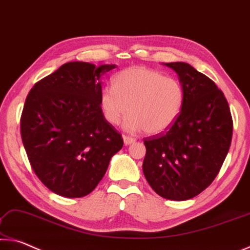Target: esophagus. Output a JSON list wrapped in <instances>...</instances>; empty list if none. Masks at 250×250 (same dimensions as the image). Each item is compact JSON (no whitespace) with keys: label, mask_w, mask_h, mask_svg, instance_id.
Instances as JSON below:
<instances>
[{"label":"esophagus","mask_w":250,"mask_h":250,"mask_svg":"<svg viewBox=\"0 0 250 250\" xmlns=\"http://www.w3.org/2000/svg\"><path fill=\"white\" fill-rule=\"evenodd\" d=\"M123 140H124V144L125 145H130V144H133V143H135V138H133V137H130V136H126V135H124V136H123Z\"/></svg>","instance_id":"esophagus-1"}]
</instances>
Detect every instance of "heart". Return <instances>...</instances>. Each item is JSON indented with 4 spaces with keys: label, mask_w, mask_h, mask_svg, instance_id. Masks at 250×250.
Listing matches in <instances>:
<instances>
[{
    "label": "heart",
    "mask_w": 250,
    "mask_h": 250,
    "mask_svg": "<svg viewBox=\"0 0 250 250\" xmlns=\"http://www.w3.org/2000/svg\"><path fill=\"white\" fill-rule=\"evenodd\" d=\"M184 101L185 92L177 80L144 66L118 72L113 85H106L100 94L101 108L109 124H120L129 109L124 128L145 129L149 135L167 132L181 115Z\"/></svg>",
    "instance_id": "b5f03b06"
}]
</instances>
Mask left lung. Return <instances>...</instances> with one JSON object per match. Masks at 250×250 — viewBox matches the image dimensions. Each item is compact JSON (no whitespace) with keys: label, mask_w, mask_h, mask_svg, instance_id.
I'll list each match as a JSON object with an SVG mask.
<instances>
[{"label":"left lung","mask_w":250,"mask_h":250,"mask_svg":"<svg viewBox=\"0 0 250 250\" xmlns=\"http://www.w3.org/2000/svg\"><path fill=\"white\" fill-rule=\"evenodd\" d=\"M185 92L181 115L166 133L144 140L143 171L163 198L187 200L214 181L232 136L228 102L209 77L184 62L165 63Z\"/></svg>","instance_id":"obj_1"}]
</instances>
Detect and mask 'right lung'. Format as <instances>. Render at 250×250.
<instances>
[{"label":"right lung","instance_id":"add662e5","mask_svg":"<svg viewBox=\"0 0 250 250\" xmlns=\"http://www.w3.org/2000/svg\"><path fill=\"white\" fill-rule=\"evenodd\" d=\"M115 67L69 62L28 93L22 142L33 170L53 193L67 198L88 195L123 147L122 135L100 105L101 76Z\"/></svg>","mask_w":250,"mask_h":250}]
</instances>
